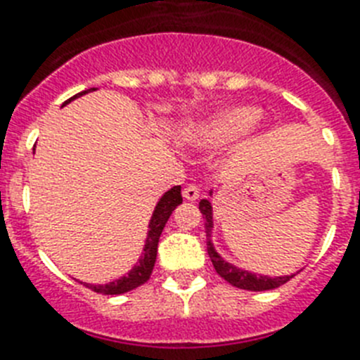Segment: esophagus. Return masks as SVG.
<instances>
[{
  "mask_svg": "<svg viewBox=\"0 0 360 360\" xmlns=\"http://www.w3.org/2000/svg\"><path fill=\"white\" fill-rule=\"evenodd\" d=\"M182 195L186 200L195 202V200H198V197H200V189H198V186H195V184H189V186L184 187Z\"/></svg>",
  "mask_w": 360,
  "mask_h": 360,
  "instance_id": "34e87169",
  "label": "esophagus"
}]
</instances>
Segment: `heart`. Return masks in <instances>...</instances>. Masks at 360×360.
Wrapping results in <instances>:
<instances>
[{
    "label": "heart",
    "instance_id": "b5f03b06",
    "mask_svg": "<svg viewBox=\"0 0 360 360\" xmlns=\"http://www.w3.org/2000/svg\"><path fill=\"white\" fill-rule=\"evenodd\" d=\"M259 120V112L250 106H237L219 112L189 134V143L198 148H215L243 138Z\"/></svg>",
    "mask_w": 360,
    "mask_h": 360
}]
</instances>
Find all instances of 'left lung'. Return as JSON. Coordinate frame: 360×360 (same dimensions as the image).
Instances as JSON below:
<instances>
[{"label":"left lung","mask_w":360,"mask_h":360,"mask_svg":"<svg viewBox=\"0 0 360 360\" xmlns=\"http://www.w3.org/2000/svg\"><path fill=\"white\" fill-rule=\"evenodd\" d=\"M198 210H200L202 217H204V228H206V236H207V255L212 259L213 266H215L217 274L221 276L222 280H226L228 283L237 287V289H245V290H270V289H278L281 285H285L290 278H294V274L290 276H276V278H269V276H257L252 274L248 270L237 269L236 265H231L228 261H224L221 255L217 254V250L213 248L212 243V230H213V212H212V204L210 200H200L198 204Z\"/></svg>","instance_id":"left-lung-1"}]
</instances>
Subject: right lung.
Segmentation results:
<instances>
[{
	"instance_id": "add662e5",
	"label": "right lung",
	"mask_w": 360,
	"mask_h": 360,
	"mask_svg": "<svg viewBox=\"0 0 360 360\" xmlns=\"http://www.w3.org/2000/svg\"><path fill=\"white\" fill-rule=\"evenodd\" d=\"M90 90H95V88H90ZM84 94H88V90L80 91V94H77L75 97ZM75 97H71V99H75ZM70 101H66L64 105H68ZM178 204H182V187L174 186L171 187V189H169L162 198H160L158 204H156L153 219H150V222H148V233H147V240H145L143 255H141V259H139L138 265H134V269L130 270L129 274L120 278V280L110 281V283L106 285L84 283L86 287L94 290V292H101V294H123L136 289V287H139V285H143L145 281L150 278V274H153L154 263H156V254H158V240H160V236H162L163 228H165V222L169 221V217H171V213L174 212V207H176Z\"/></svg>"
}]
</instances>
